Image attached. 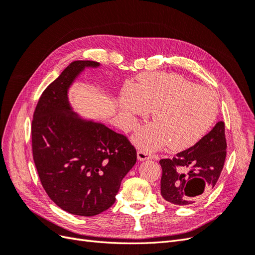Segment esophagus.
Wrapping results in <instances>:
<instances>
[{
    "instance_id": "1",
    "label": "esophagus",
    "mask_w": 255,
    "mask_h": 255,
    "mask_svg": "<svg viewBox=\"0 0 255 255\" xmlns=\"http://www.w3.org/2000/svg\"><path fill=\"white\" fill-rule=\"evenodd\" d=\"M137 158H138V160L141 161V160H145V159H151V158H153V156L146 151L139 150L137 152Z\"/></svg>"
}]
</instances>
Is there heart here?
Wrapping results in <instances>:
<instances>
[{
    "instance_id": "heart-1",
    "label": "heart",
    "mask_w": 255,
    "mask_h": 255,
    "mask_svg": "<svg viewBox=\"0 0 255 255\" xmlns=\"http://www.w3.org/2000/svg\"><path fill=\"white\" fill-rule=\"evenodd\" d=\"M127 127L133 128L137 117L153 111V120L136 133L134 140L146 150L167 143L181 151L198 143L210 130L218 115V101L211 90L174 73L141 74L138 83L127 86L119 98Z\"/></svg>"
}]
</instances>
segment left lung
Segmentation results:
<instances>
[{
  "instance_id": "8db88e82",
  "label": "left lung",
  "mask_w": 255,
  "mask_h": 255,
  "mask_svg": "<svg viewBox=\"0 0 255 255\" xmlns=\"http://www.w3.org/2000/svg\"><path fill=\"white\" fill-rule=\"evenodd\" d=\"M227 156L225 122L216 123L210 133L173 158L160 159L163 169L160 195L174 205H190L211 194Z\"/></svg>"
}]
</instances>
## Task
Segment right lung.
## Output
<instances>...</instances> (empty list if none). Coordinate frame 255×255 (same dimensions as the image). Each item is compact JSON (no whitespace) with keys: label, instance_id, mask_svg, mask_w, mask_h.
I'll return each mask as SVG.
<instances>
[{"label":"right lung","instance_id":"obj_1","mask_svg":"<svg viewBox=\"0 0 255 255\" xmlns=\"http://www.w3.org/2000/svg\"><path fill=\"white\" fill-rule=\"evenodd\" d=\"M99 66L92 60L69 65L42 92L32 123L34 163L45 192L61 210L85 217L115 203L137 158L126 136L83 119L69 102V88L78 76Z\"/></svg>","mask_w":255,"mask_h":255}]
</instances>
